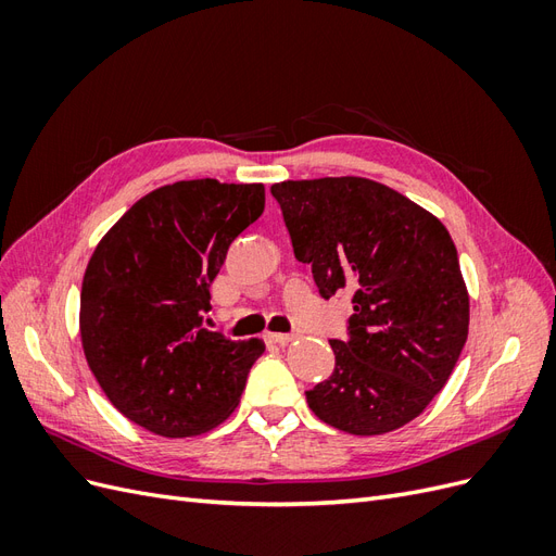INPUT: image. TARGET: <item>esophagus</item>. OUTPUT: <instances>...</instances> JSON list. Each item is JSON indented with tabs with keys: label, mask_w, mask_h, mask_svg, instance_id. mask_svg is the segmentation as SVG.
I'll list each match as a JSON object with an SVG mask.
<instances>
[{
	"label": "esophagus",
	"mask_w": 556,
	"mask_h": 556,
	"mask_svg": "<svg viewBox=\"0 0 556 556\" xmlns=\"http://www.w3.org/2000/svg\"><path fill=\"white\" fill-rule=\"evenodd\" d=\"M290 341H294L292 333H266V343L274 345H288Z\"/></svg>",
	"instance_id": "34e87169"
}]
</instances>
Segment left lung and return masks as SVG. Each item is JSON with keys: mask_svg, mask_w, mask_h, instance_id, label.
<instances>
[{"mask_svg": "<svg viewBox=\"0 0 556 556\" xmlns=\"http://www.w3.org/2000/svg\"><path fill=\"white\" fill-rule=\"evenodd\" d=\"M294 257L319 296L352 292L329 380L306 392L329 427L380 435L439 394L468 336L457 248L439 217L382 182L341 176L271 185Z\"/></svg>", "mask_w": 556, "mask_h": 556, "instance_id": "left-lung-1", "label": "left lung"}]
</instances>
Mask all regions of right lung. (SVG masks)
I'll return each instance as SVG.
<instances>
[{"instance_id": "obj_1", "label": "right lung", "mask_w": 556, "mask_h": 556, "mask_svg": "<svg viewBox=\"0 0 556 556\" xmlns=\"http://www.w3.org/2000/svg\"><path fill=\"white\" fill-rule=\"evenodd\" d=\"M262 211V182L178 180L141 197L94 248L80 290L83 352L134 425L188 439L239 406L264 343L201 323L231 241Z\"/></svg>"}]
</instances>
